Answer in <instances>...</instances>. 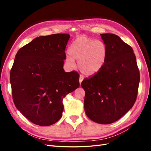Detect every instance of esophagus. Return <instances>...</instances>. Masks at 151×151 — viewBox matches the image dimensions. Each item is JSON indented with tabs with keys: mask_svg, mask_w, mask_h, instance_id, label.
Instances as JSON below:
<instances>
[{
	"mask_svg": "<svg viewBox=\"0 0 151 151\" xmlns=\"http://www.w3.org/2000/svg\"><path fill=\"white\" fill-rule=\"evenodd\" d=\"M83 79H84V77L82 75H80V77H79V83H80V84H81L82 81H83Z\"/></svg>",
	"mask_w": 151,
	"mask_h": 151,
	"instance_id": "1",
	"label": "esophagus"
}]
</instances>
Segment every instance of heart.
Masks as SVG:
<instances>
[{
  "mask_svg": "<svg viewBox=\"0 0 151 151\" xmlns=\"http://www.w3.org/2000/svg\"><path fill=\"white\" fill-rule=\"evenodd\" d=\"M107 53V47L101 41L80 36L72 43L66 61L69 65H74L76 59L79 70L86 76H93L104 66Z\"/></svg>",
  "mask_w": 151,
  "mask_h": 151,
  "instance_id": "b5f03b06",
  "label": "heart"
}]
</instances>
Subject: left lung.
Wrapping results in <instances>:
<instances>
[{
    "label": "left lung",
    "mask_w": 151,
    "mask_h": 151,
    "mask_svg": "<svg viewBox=\"0 0 151 151\" xmlns=\"http://www.w3.org/2000/svg\"><path fill=\"white\" fill-rule=\"evenodd\" d=\"M108 50L106 62L94 76L81 83L85 91L84 110L92 121L109 124L134 106L140 73L134 50L119 36L101 34Z\"/></svg>",
    "instance_id": "1"
}]
</instances>
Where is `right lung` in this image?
Segmentation results:
<instances>
[{"instance_id":"1","label":"right lung","mask_w":151,"mask_h":151,"mask_svg":"<svg viewBox=\"0 0 151 151\" xmlns=\"http://www.w3.org/2000/svg\"><path fill=\"white\" fill-rule=\"evenodd\" d=\"M68 34L35 38L16 55L10 72L14 103L34 124L49 126L60 119L63 98L79 87V75L65 72Z\"/></svg>"}]
</instances>
